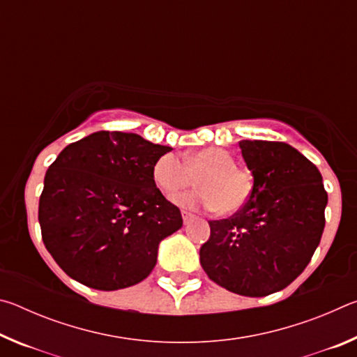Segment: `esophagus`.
I'll return each mask as SVG.
<instances>
[{
    "label": "esophagus",
    "mask_w": 357,
    "mask_h": 357,
    "mask_svg": "<svg viewBox=\"0 0 357 357\" xmlns=\"http://www.w3.org/2000/svg\"><path fill=\"white\" fill-rule=\"evenodd\" d=\"M181 214H183L184 225H189V223H190L193 219H195V215L190 214V213H187V211H183V213H181Z\"/></svg>",
    "instance_id": "34e87169"
}]
</instances>
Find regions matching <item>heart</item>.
Wrapping results in <instances>:
<instances>
[{"label": "heart", "instance_id": "heart-1", "mask_svg": "<svg viewBox=\"0 0 357 357\" xmlns=\"http://www.w3.org/2000/svg\"><path fill=\"white\" fill-rule=\"evenodd\" d=\"M195 178L200 190L174 195V204L184 209H217L219 214L228 215L243 209L253 192L250 172L238 167L236 157L225 148L189 149L183 160L168 153L153 167L154 184L167 197L190 187Z\"/></svg>", "mask_w": 357, "mask_h": 357}]
</instances>
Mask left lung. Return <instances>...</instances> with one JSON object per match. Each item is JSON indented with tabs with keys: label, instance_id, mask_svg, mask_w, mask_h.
Segmentation results:
<instances>
[{
	"label": "left lung",
	"instance_id": "1",
	"mask_svg": "<svg viewBox=\"0 0 357 357\" xmlns=\"http://www.w3.org/2000/svg\"><path fill=\"white\" fill-rule=\"evenodd\" d=\"M253 192L229 219L211 220L200 249L204 273L228 291L261 298L280 291L310 263L324 229L321 173L282 142H239Z\"/></svg>",
	"mask_w": 357,
	"mask_h": 357
}]
</instances>
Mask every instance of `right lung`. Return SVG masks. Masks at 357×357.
<instances>
[{"label": "right lung", "mask_w": 357, "mask_h": 357, "mask_svg": "<svg viewBox=\"0 0 357 357\" xmlns=\"http://www.w3.org/2000/svg\"><path fill=\"white\" fill-rule=\"evenodd\" d=\"M170 146L126 132H94L48 167L39 200L42 241L66 274L113 291L146 279L162 239L183 227L157 189L155 160Z\"/></svg>", "instance_id": "add662e5"}]
</instances>
